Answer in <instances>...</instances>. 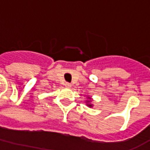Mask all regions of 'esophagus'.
<instances>
[{
	"label": "esophagus",
	"instance_id": "34e87169",
	"mask_svg": "<svg viewBox=\"0 0 150 150\" xmlns=\"http://www.w3.org/2000/svg\"><path fill=\"white\" fill-rule=\"evenodd\" d=\"M65 87L66 88H71V83H67H67H65Z\"/></svg>",
	"mask_w": 150,
	"mask_h": 150
}]
</instances>
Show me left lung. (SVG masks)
Returning a JSON list of instances; mask_svg holds the SVG:
<instances>
[{"label": "left lung", "instance_id": "1", "mask_svg": "<svg viewBox=\"0 0 150 150\" xmlns=\"http://www.w3.org/2000/svg\"><path fill=\"white\" fill-rule=\"evenodd\" d=\"M88 106H90V107H91V104H89V105H88Z\"/></svg>", "mask_w": 150, "mask_h": 150}]
</instances>
